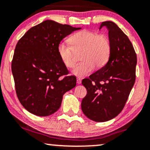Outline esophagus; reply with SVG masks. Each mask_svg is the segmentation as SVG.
Listing matches in <instances>:
<instances>
[{"label":"esophagus","instance_id":"1","mask_svg":"<svg viewBox=\"0 0 150 150\" xmlns=\"http://www.w3.org/2000/svg\"><path fill=\"white\" fill-rule=\"evenodd\" d=\"M81 82H82V80H81V78H80V77H77V83L78 84H81Z\"/></svg>","mask_w":150,"mask_h":150}]
</instances>
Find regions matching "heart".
I'll use <instances>...</instances> for the list:
<instances>
[{
	"mask_svg": "<svg viewBox=\"0 0 150 150\" xmlns=\"http://www.w3.org/2000/svg\"><path fill=\"white\" fill-rule=\"evenodd\" d=\"M71 47L61 42L57 46V53L66 67L72 68L77 62L75 52H82L80 64L74 68L73 73L77 76L89 75L94 67L100 68L107 64L111 53V42L105 34H98L89 30H82L69 38Z\"/></svg>",
	"mask_w": 150,
	"mask_h": 150,
	"instance_id": "b5f03b06",
	"label": "heart"
}]
</instances>
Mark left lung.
I'll list each match as a JSON object with an SVG mask.
<instances>
[{"mask_svg":"<svg viewBox=\"0 0 150 150\" xmlns=\"http://www.w3.org/2000/svg\"><path fill=\"white\" fill-rule=\"evenodd\" d=\"M111 42L109 60L103 67L82 80L87 93L82 99V110L98 122L115 118L124 108L136 81L137 56L127 35L114 22H102Z\"/></svg>","mask_w":150,"mask_h":150,"instance_id":"obj_1","label":"left lung"}]
</instances>
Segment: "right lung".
<instances>
[{"mask_svg":"<svg viewBox=\"0 0 150 150\" xmlns=\"http://www.w3.org/2000/svg\"><path fill=\"white\" fill-rule=\"evenodd\" d=\"M46 20L30 28L18 41L12 61L16 93L23 108L45 117L60 108L63 96L76 86V77L57 53L65 37L80 29Z\"/></svg>","mask_w":150,"mask_h":150,"instance_id":"obj_1","label":"right lung"}]
</instances>
